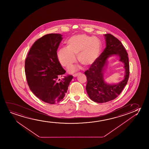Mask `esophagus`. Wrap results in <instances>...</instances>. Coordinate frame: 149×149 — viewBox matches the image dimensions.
Instances as JSON below:
<instances>
[{
  "label": "esophagus",
  "mask_w": 149,
  "mask_h": 149,
  "mask_svg": "<svg viewBox=\"0 0 149 149\" xmlns=\"http://www.w3.org/2000/svg\"><path fill=\"white\" fill-rule=\"evenodd\" d=\"M79 73H78L75 74H73V76L74 77H77V76L79 75Z\"/></svg>",
  "instance_id": "34e87169"
}]
</instances>
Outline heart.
<instances>
[{
	"label": "heart",
	"mask_w": 149,
	"mask_h": 149,
	"mask_svg": "<svg viewBox=\"0 0 149 149\" xmlns=\"http://www.w3.org/2000/svg\"><path fill=\"white\" fill-rule=\"evenodd\" d=\"M66 47L59 49L57 58L61 65L68 67L76 61L75 55H77L80 63L84 67L92 65L100 55L101 44L96 37H90L86 34H77L68 39ZM75 66H72L69 71L73 72L77 70Z\"/></svg>",
	"instance_id": "b5f03b06"
}]
</instances>
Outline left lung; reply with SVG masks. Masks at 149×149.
<instances>
[{"label": "left lung", "mask_w": 149, "mask_h": 149, "mask_svg": "<svg viewBox=\"0 0 149 149\" xmlns=\"http://www.w3.org/2000/svg\"><path fill=\"white\" fill-rule=\"evenodd\" d=\"M106 48L89 69L84 72L87 78L86 90L89 98L97 103H105L113 100L120 94L127 84L129 76L128 54L122 43L111 34L104 35ZM113 55L124 63V79L118 84H107L104 78V72L108 59Z\"/></svg>", "instance_id": "8db88e82"}]
</instances>
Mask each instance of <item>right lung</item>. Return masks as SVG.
Here are the masks:
<instances>
[{"instance_id":"obj_1","label":"right lung","mask_w":149,"mask_h":149,"mask_svg":"<svg viewBox=\"0 0 149 149\" xmlns=\"http://www.w3.org/2000/svg\"><path fill=\"white\" fill-rule=\"evenodd\" d=\"M62 36L50 33L38 39L31 47L25 61V72L30 90L38 98L49 104L63 99L73 78L68 75L59 79L65 73L58 61L56 52Z\"/></svg>"}]
</instances>
